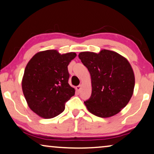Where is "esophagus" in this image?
Segmentation results:
<instances>
[{
	"instance_id": "34e87169",
	"label": "esophagus",
	"mask_w": 154,
	"mask_h": 154,
	"mask_svg": "<svg viewBox=\"0 0 154 154\" xmlns=\"http://www.w3.org/2000/svg\"><path fill=\"white\" fill-rule=\"evenodd\" d=\"M81 89H82V85H79V86H77V87H76V90H77L78 92H80Z\"/></svg>"
}]
</instances>
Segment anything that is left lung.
<instances>
[{
    "label": "left lung",
    "mask_w": 154,
    "mask_h": 154,
    "mask_svg": "<svg viewBox=\"0 0 154 154\" xmlns=\"http://www.w3.org/2000/svg\"><path fill=\"white\" fill-rule=\"evenodd\" d=\"M79 58L91 75V95L85 101L88 110L101 118H109L121 111L134 88V72L129 61L106 49L98 53L81 52Z\"/></svg>",
    "instance_id": "1"
}]
</instances>
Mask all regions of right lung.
<instances>
[{
  "instance_id": "obj_1",
  "label": "right lung",
  "mask_w": 154,
  "mask_h": 154,
  "mask_svg": "<svg viewBox=\"0 0 154 154\" xmlns=\"http://www.w3.org/2000/svg\"><path fill=\"white\" fill-rule=\"evenodd\" d=\"M77 56L60 54L56 50L36 53L29 61L22 81V91L29 107L43 118L58 116L75 90L68 84L67 66Z\"/></svg>"
}]
</instances>
